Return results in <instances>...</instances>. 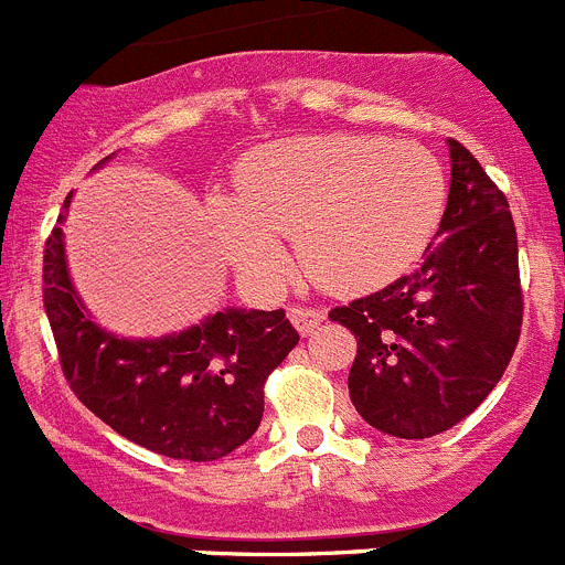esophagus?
I'll use <instances>...</instances> for the list:
<instances>
[{
	"label": "esophagus",
	"instance_id": "34e87169",
	"mask_svg": "<svg viewBox=\"0 0 565 565\" xmlns=\"http://www.w3.org/2000/svg\"><path fill=\"white\" fill-rule=\"evenodd\" d=\"M288 319H291V326L297 328L302 337H311L313 331H317L319 326H322V319H326V313L317 311V308H302V306H294L291 311H288Z\"/></svg>",
	"mask_w": 565,
	"mask_h": 565
}]
</instances>
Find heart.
I'll list each match as a JSON object with an SVG mask.
<instances>
[{"instance_id":"1","label":"heart","mask_w":565,"mask_h":565,"mask_svg":"<svg viewBox=\"0 0 565 565\" xmlns=\"http://www.w3.org/2000/svg\"><path fill=\"white\" fill-rule=\"evenodd\" d=\"M447 181L436 154L382 135H302L254 149L237 194H212L214 246L257 294L282 288L294 268L282 237L319 286L359 294L416 263L444 214Z\"/></svg>"}]
</instances>
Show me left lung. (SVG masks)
I'll list each match as a JSON object with an SVG mask.
<instances>
[{"mask_svg": "<svg viewBox=\"0 0 565 565\" xmlns=\"http://www.w3.org/2000/svg\"><path fill=\"white\" fill-rule=\"evenodd\" d=\"M447 147V209L416 271L331 311L359 339L348 376L353 407L396 438H430L467 418L503 376L521 337L509 203L467 147L452 138Z\"/></svg>", "mask_w": 565, "mask_h": 565, "instance_id": "obj_1", "label": "left lung"}]
</instances>
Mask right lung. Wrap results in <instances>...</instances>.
Instances as JSON below:
<instances>
[{
    "label": "right lung",
    "instance_id": "right-lung-1",
    "mask_svg": "<svg viewBox=\"0 0 565 565\" xmlns=\"http://www.w3.org/2000/svg\"><path fill=\"white\" fill-rule=\"evenodd\" d=\"M70 201L44 246V311L73 393L118 436L158 456L217 461L234 452L257 433L268 373L299 342L286 311L223 308L149 339L107 331L70 277L62 232Z\"/></svg>",
    "mask_w": 565,
    "mask_h": 565
}]
</instances>
